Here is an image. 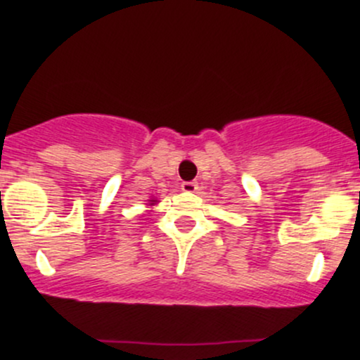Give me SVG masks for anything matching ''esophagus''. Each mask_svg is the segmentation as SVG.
Segmentation results:
<instances>
[{
  "mask_svg": "<svg viewBox=\"0 0 360 360\" xmlns=\"http://www.w3.org/2000/svg\"><path fill=\"white\" fill-rule=\"evenodd\" d=\"M181 190L186 191V193H195L198 190V184L195 181H184V183H181Z\"/></svg>",
  "mask_w": 360,
  "mask_h": 360,
  "instance_id": "34e87169",
  "label": "esophagus"
}]
</instances>
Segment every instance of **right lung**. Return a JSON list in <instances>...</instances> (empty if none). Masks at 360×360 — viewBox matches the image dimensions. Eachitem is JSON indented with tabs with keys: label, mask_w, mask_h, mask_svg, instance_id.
<instances>
[{
	"label": "right lung",
	"mask_w": 360,
	"mask_h": 360,
	"mask_svg": "<svg viewBox=\"0 0 360 360\" xmlns=\"http://www.w3.org/2000/svg\"><path fill=\"white\" fill-rule=\"evenodd\" d=\"M155 202H157V200H150V203H151V205H153V203H155Z\"/></svg>",
	"instance_id": "obj_1"
}]
</instances>
